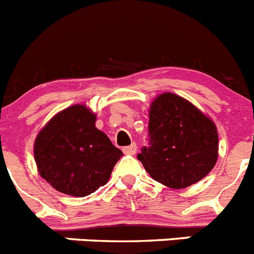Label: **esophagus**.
<instances>
[{
	"label": "esophagus",
	"instance_id": "34e87169",
	"mask_svg": "<svg viewBox=\"0 0 254 254\" xmlns=\"http://www.w3.org/2000/svg\"><path fill=\"white\" fill-rule=\"evenodd\" d=\"M122 150L126 155H134L136 154V151H137V146H136V143H132V145H129V146L123 147Z\"/></svg>",
	"mask_w": 254,
	"mask_h": 254
}]
</instances>
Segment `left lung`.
Instances as JSON below:
<instances>
[{
  "label": "left lung",
  "mask_w": 254,
  "mask_h": 254,
  "mask_svg": "<svg viewBox=\"0 0 254 254\" xmlns=\"http://www.w3.org/2000/svg\"><path fill=\"white\" fill-rule=\"evenodd\" d=\"M217 137L210 118L181 96L165 93L152 102L149 145L137 159L152 179L181 190L201 181L215 167Z\"/></svg>",
  "instance_id": "obj_1"
}]
</instances>
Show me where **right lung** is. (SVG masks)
<instances>
[{"instance_id": "add662e5", "label": "right lung", "mask_w": 254, "mask_h": 254, "mask_svg": "<svg viewBox=\"0 0 254 254\" xmlns=\"http://www.w3.org/2000/svg\"><path fill=\"white\" fill-rule=\"evenodd\" d=\"M123 156L95 127V114L85 105L69 107L47 123L34 143L39 174L62 193L85 197L108 182Z\"/></svg>"}]
</instances>
